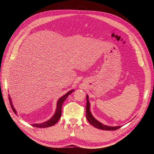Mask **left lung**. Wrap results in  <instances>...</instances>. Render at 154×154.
Wrapping results in <instances>:
<instances>
[{
    "mask_svg": "<svg viewBox=\"0 0 154 154\" xmlns=\"http://www.w3.org/2000/svg\"><path fill=\"white\" fill-rule=\"evenodd\" d=\"M91 104L89 100V96L87 94V105H86V118L87 120L89 121V122L93 126L94 128H97L98 129L103 130H116L117 129L120 128L121 126H110L107 125H104V124L100 122L99 121H98L95 118H94L90 110Z\"/></svg>",
    "mask_w": 154,
    "mask_h": 154,
    "instance_id": "1",
    "label": "left lung"
}]
</instances>
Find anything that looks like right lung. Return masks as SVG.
Masks as SVG:
<instances>
[{"instance_id":"1","label":"right lung","mask_w":154,"mask_h":154,"mask_svg":"<svg viewBox=\"0 0 154 154\" xmlns=\"http://www.w3.org/2000/svg\"><path fill=\"white\" fill-rule=\"evenodd\" d=\"M73 91H74V89H72L69 91H68L66 94H65L63 96H62L61 97H60V99H58L57 102L56 110H55V112L54 114L51 116L50 119H49L48 120L45 121V122L40 123V124H32V126H33L34 127H37V128H48V127H50V126H54L55 124H56L57 122V121L60 120V119L61 118V107H62V105H63V102L65 100V99H67V97L71 93H73ZM9 102H10V104H11V106L12 110L14 111V112L16 114H17V112H16V110L14 109V106H13L11 98L10 96H9Z\"/></svg>"}]
</instances>
